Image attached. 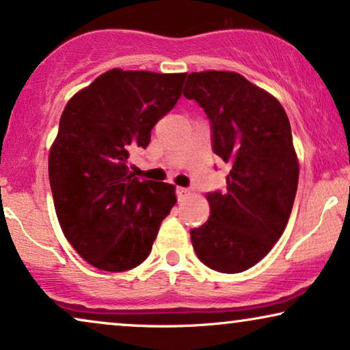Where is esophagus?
Here are the masks:
<instances>
[{
    "label": "esophagus",
    "instance_id": "34e87169",
    "mask_svg": "<svg viewBox=\"0 0 350 350\" xmlns=\"http://www.w3.org/2000/svg\"><path fill=\"white\" fill-rule=\"evenodd\" d=\"M193 194L191 193V189H188V188H176V198H178V200L181 202V200H185V199H188L189 196Z\"/></svg>",
    "mask_w": 350,
    "mask_h": 350
}]
</instances>
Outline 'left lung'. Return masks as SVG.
<instances>
[{
    "label": "left lung",
    "instance_id": "left-lung-1",
    "mask_svg": "<svg viewBox=\"0 0 350 350\" xmlns=\"http://www.w3.org/2000/svg\"><path fill=\"white\" fill-rule=\"evenodd\" d=\"M185 97L212 122L213 151L231 164L228 191L207 194L210 218L191 231L200 261L237 274L261 261L288 223L299 162L284 107L234 71L191 73Z\"/></svg>",
    "mask_w": 350,
    "mask_h": 350
}]
</instances>
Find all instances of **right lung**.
I'll return each mask as SVG.
<instances>
[{
  "label": "right lung",
  "instance_id": "obj_1",
  "mask_svg": "<svg viewBox=\"0 0 350 350\" xmlns=\"http://www.w3.org/2000/svg\"><path fill=\"white\" fill-rule=\"evenodd\" d=\"M188 73L108 70L76 92L49 151L54 207L66 241L100 271L121 272L150 255L175 186L143 181L129 154L175 107Z\"/></svg>",
  "mask_w": 350,
  "mask_h": 350
}]
</instances>
